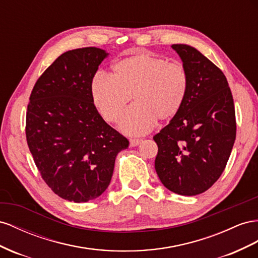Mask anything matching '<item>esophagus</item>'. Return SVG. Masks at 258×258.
<instances>
[{
  "instance_id": "1",
  "label": "esophagus",
  "mask_w": 258,
  "mask_h": 258,
  "mask_svg": "<svg viewBox=\"0 0 258 258\" xmlns=\"http://www.w3.org/2000/svg\"><path fill=\"white\" fill-rule=\"evenodd\" d=\"M142 142H143V139H139V138H131L130 139L131 147H136V146H138L139 144H141Z\"/></svg>"
}]
</instances>
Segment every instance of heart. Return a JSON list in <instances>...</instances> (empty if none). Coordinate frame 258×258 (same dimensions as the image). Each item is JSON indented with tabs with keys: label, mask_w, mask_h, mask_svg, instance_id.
Here are the masks:
<instances>
[{
	"label": "heart",
	"mask_w": 258,
	"mask_h": 258,
	"mask_svg": "<svg viewBox=\"0 0 258 258\" xmlns=\"http://www.w3.org/2000/svg\"><path fill=\"white\" fill-rule=\"evenodd\" d=\"M112 77L97 73L91 93L95 107L107 122H116L132 97L120 130L128 135L148 133L156 125L170 122L179 113L189 91V76L179 62L150 53H139L116 61Z\"/></svg>",
	"instance_id": "obj_1"
}]
</instances>
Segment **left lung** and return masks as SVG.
<instances>
[{
  "instance_id": "obj_1",
  "label": "left lung",
  "mask_w": 258,
  "mask_h": 258,
  "mask_svg": "<svg viewBox=\"0 0 258 258\" xmlns=\"http://www.w3.org/2000/svg\"><path fill=\"white\" fill-rule=\"evenodd\" d=\"M189 76L179 113L153 136L162 183L181 196L211 188L224 172L237 133L233 98L223 71L200 51L174 44Z\"/></svg>"
}]
</instances>
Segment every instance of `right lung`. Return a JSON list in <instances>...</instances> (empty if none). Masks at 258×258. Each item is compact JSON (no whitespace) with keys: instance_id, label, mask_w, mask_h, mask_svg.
<instances>
[{"instance_id":"obj_1","label":"right lung","mask_w":258,"mask_h":258,"mask_svg":"<svg viewBox=\"0 0 258 258\" xmlns=\"http://www.w3.org/2000/svg\"><path fill=\"white\" fill-rule=\"evenodd\" d=\"M104 49L61 54L36 81L26 114V138L41 177L54 194L81 203L99 197L128 141L95 107L91 86Z\"/></svg>"}]
</instances>
